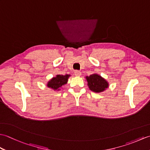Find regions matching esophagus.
Wrapping results in <instances>:
<instances>
[{
    "label": "esophagus",
    "mask_w": 150,
    "mask_h": 150,
    "mask_svg": "<svg viewBox=\"0 0 150 150\" xmlns=\"http://www.w3.org/2000/svg\"><path fill=\"white\" fill-rule=\"evenodd\" d=\"M75 75L76 76H81V72L80 71H79V70H75L74 71Z\"/></svg>",
    "instance_id": "obj_1"
}]
</instances>
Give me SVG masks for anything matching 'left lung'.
I'll list each match as a JSON object with an SVG mask.
<instances>
[{"instance_id": "obj_1", "label": "left lung", "mask_w": 150, "mask_h": 150, "mask_svg": "<svg viewBox=\"0 0 150 150\" xmlns=\"http://www.w3.org/2000/svg\"><path fill=\"white\" fill-rule=\"evenodd\" d=\"M88 82V86L92 91L100 93L103 92L108 88V82L101 76L97 74L91 75L86 77Z\"/></svg>"}]
</instances>
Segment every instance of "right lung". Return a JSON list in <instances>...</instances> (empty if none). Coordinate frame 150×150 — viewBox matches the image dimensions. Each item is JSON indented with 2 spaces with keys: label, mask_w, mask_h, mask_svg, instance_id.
Instances as JSON below:
<instances>
[{
  "label": "right lung",
  "mask_w": 150,
  "mask_h": 150,
  "mask_svg": "<svg viewBox=\"0 0 150 150\" xmlns=\"http://www.w3.org/2000/svg\"><path fill=\"white\" fill-rule=\"evenodd\" d=\"M69 76L70 75H57L55 77L52 78L47 82V86L54 90H60L59 88L68 82Z\"/></svg>",
  "instance_id": "right-lung-1"
}]
</instances>
